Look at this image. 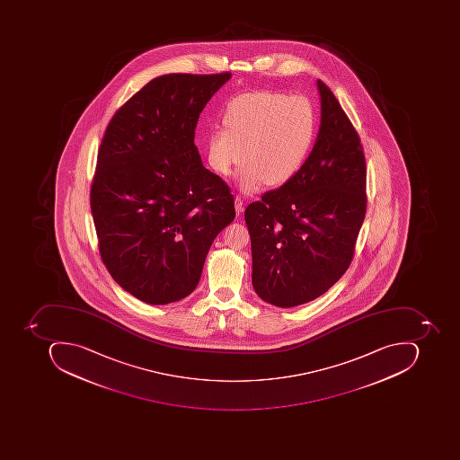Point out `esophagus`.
<instances>
[{
    "mask_svg": "<svg viewBox=\"0 0 460 460\" xmlns=\"http://www.w3.org/2000/svg\"><path fill=\"white\" fill-rule=\"evenodd\" d=\"M234 210H236L237 216L243 213V200L239 195L234 196Z\"/></svg>",
    "mask_w": 460,
    "mask_h": 460,
    "instance_id": "obj_1",
    "label": "esophagus"
}]
</instances>
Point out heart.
I'll return each mask as SVG.
<instances>
[{"label":"heart","instance_id":"obj_1","mask_svg":"<svg viewBox=\"0 0 460 460\" xmlns=\"http://www.w3.org/2000/svg\"><path fill=\"white\" fill-rule=\"evenodd\" d=\"M223 124L208 134V164L226 177L243 157L239 185L254 192L264 183L282 187L301 172L315 144L318 113L306 96L252 91L226 103Z\"/></svg>","mask_w":460,"mask_h":460}]
</instances>
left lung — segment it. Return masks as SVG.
<instances>
[{"label":"left lung","instance_id":"8db88e82","mask_svg":"<svg viewBox=\"0 0 460 460\" xmlns=\"http://www.w3.org/2000/svg\"><path fill=\"white\" fill-rule=\"evenodd\" d=\"M318 138L301 172L244 211L252 288L272 305H301L346 273L367 214V163L357 129L318 80Z\"/></svg>","mask_w":460,"mask_h":460}]
</instances>
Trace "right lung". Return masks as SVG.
Instances as JSON below:
<instances>
[{"label": "right lung", "mask_w": 460, "mask_h": 460, "mask_svg": "<svg viewBox=\"0 0 460 460\" xmlns=\"http://www.w3.org/2000/svg\"><path fill=\"white\" fill-rule=\"evenodd\" d=\"M231 73H172L113 114L98 149L91 211L101 259L147 304L187 297L217 234L234 218L231 188L205 169L199 116Z\"/></svg>", "instance_id": "obj_1"}]
</instances>
